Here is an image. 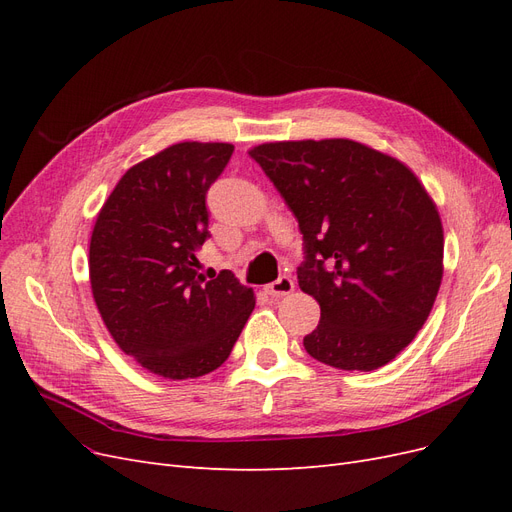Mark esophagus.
Listing matches in <instances>:
<instances>
[{
  "mask_svg": "<svg viewBox=\"0 0 512 512\" xmlns=\"http://www.w3.org/2000/svg\"><path fill=\"white\" fill-rule=\"evenodd\" d=\"M294 290V282L290 280L288 275H282L280 280H275L267 286V292L271 294L273 299H280V297H286V294H290Z\"/></svg>",
  "mask_w": 512,
  "mask_h": 512,
  "instance_id": "1",
  "label": "esophagus"
}]
</instances>
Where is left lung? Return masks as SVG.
Instances as JSON below:
<instances>
[{
	"label": "left lung",
	"mask_w": 512,
	"mask_h": 512,
	"mask_svg": "<svg viewBox=\"0 0 512 512\" xmlns=\"http://www.w3.org/2000/svg\"><path fill=\"white\" fill-rule=\"evenodd\" d=\"M250 158L303 235L299 286L320 305V324L303 337L307 354L348 371L393 361L442 282V222L421 181L348 138L267 143Z\"/></svg>",
	"instance_id": "1"
}]
</instances>
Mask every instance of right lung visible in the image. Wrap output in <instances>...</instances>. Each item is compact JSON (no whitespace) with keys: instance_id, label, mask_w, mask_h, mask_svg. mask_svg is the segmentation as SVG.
<instances>
[{"instance_id":"obj_1","label":"right lung","mask_w":512,"mask_h":512,"mask_svg":"<svg viewBox=\"0 0 512 512\" xmlns=\"http://www.w3.org/2000/svg\"><path fill=\"white\" fill-rule=\"evenodd\" d=\"M228 143H179L132 166L91 232L89 280L117 346L170 380L205 376L232 352L254 290L230 271L198 273L209 235L207 192L232 156Z\"/></svg>"}]
</instances>
